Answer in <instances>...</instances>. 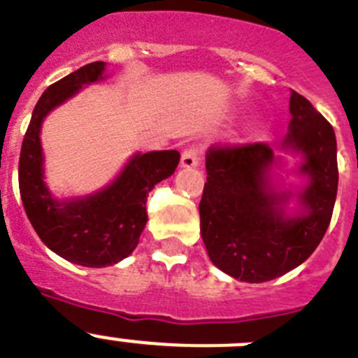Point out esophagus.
I'll return each mask as SVG.
<instances>
[{"instance_id":"34e87169","label":"esophagus","mask_w":358,"mask_h":358,"mask_svg":"<svg viewBox=\"0 0 358 358\" xmlns=\"http://www.w3.org/2000/svg\"><path fill=\"white\" fill-rule=\"evenodd\" d=\"M182 169H195L199 166V152L195 149H186L181 156Z\"/></svg>"}]
</instances>
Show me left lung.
Segmentation results:
<instances>
[{
	"label": "left lung",
	"mask_w": 358,
	"mask_h": 358,
	"mask_svg": "<svg viewBox=\"0 0 358 358\" xmlns=\"http://www.w3.org/2000/svg\"><path fill=\"white\" fill-rule=\"evenodd\" d=\"M289 113V131L277 150L254 143L209 149L206 157L202 241L213 264L236 280L257 284L300 266L332 218L339 181L334 127L294 90ZM284 153L301 156L287 173L304 179L298 189L286 187L281 176Z\"/></svg>",
	"instance_id": "obj_1"
}]
</instances>
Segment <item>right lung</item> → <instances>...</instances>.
I'll return each instance as SVG.
<instances>
[{"mask_svg": "<svg viewBox=\"0 0 358 358\" xmlns=\"http://www.w3.org/2000/svg\"><path fill=\"white\" fill-rule=\"evenodd\" d=\"M106 78V62H94L52 83L35 106L19 157V192L29 224L49 250L88 268L111 266L133 254L147 224V195L179 165L177 150L134 152L113 181L97 192L52 195L45 182L42 124L81 88Z\"/></svg>", "mask_w": 358, "mask_h": 358, "instance_id": "1", "label": "right lung"}]
</instances>
